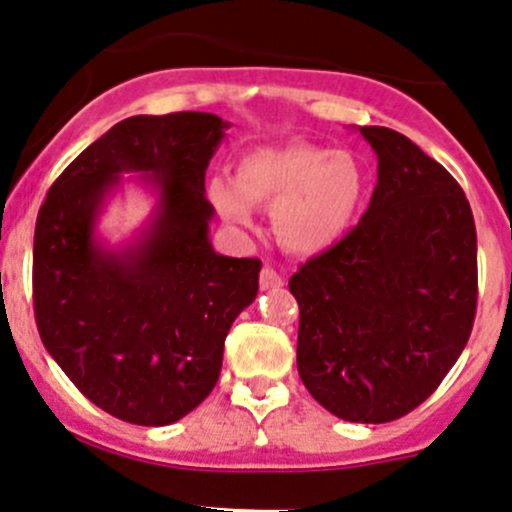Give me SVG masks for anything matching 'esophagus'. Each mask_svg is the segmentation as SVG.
Segmentation results:
<instances>
[{"instance_id": "esophagus-1", "label": "esophagus", "mask_w": 512, "mask_h": 512, "mask_svg": "<svg viewBox=\"0 0 512 512\" xmlns=\"http://www.w3.org/2000/svg\"><path fill=\"white\" fill-rule=\"evenodd\" d=\"M282 277H279V272L274 270L272 265H265L262 267V272H260V287L262 289H277V287H282Z\"/></svg>"}]
</instances>
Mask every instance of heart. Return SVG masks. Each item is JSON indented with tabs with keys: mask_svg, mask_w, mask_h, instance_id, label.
I'll list each match as a JSON object with an SVG mask.
<instances>
[{
	"mask_svg": "<svg viewBox=\"0 0 512 512\" xmlns=\"http://www.w3.org/2000/svg\"><path fill=\"white\" fill-rule=\"evenodd\" d=\"M365 174L351 152L309 142L242 154L235 179L215 176L208 198L225 223L250 228L252 206L272 208V228L287 250L311 255L336 245L358 215Z\"/></svg>",
	"mask_w": 512,
	"mask_h": 512,
	"instance_id": "1",
	"label": "heart"
}]
</instances>
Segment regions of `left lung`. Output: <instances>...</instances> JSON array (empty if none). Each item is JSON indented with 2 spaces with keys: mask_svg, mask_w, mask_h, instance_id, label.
<instances>
[{
  "mask_svg": "<svg viewBox=\"0 0 512 512\" xmlns=\"http://www.w3.org/2000/svg\"><path fill=\"white\" fill-rule=\"evenodd\" d=\"M378 186L360 223L289 279L297 368L346 422L405 417L437 390L471 336L476 225L454 176L387 127H360Z\"/></svg>",
  "mask_w": 512,
  "mask_h": 512,
  "instance_id": "8db88e82",
  "label": "left lung"
}]
</instances>
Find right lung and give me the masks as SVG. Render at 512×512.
I'll use <instances>...</instances> for the list:
<instances>
[{
  "instance_id": "1",
  "label": "right lung",
  "mask_w": 512,
  "mask_h": 512,
  "mask_svg": "<svg viewBox=\"0 0 512 512\" xmlns=\"http://www.w3.org/2000/svg\"><path fill=\"white\" fill-rule=\"evenodd\" d=\"M230 125L211 112L117 122L53 181L34 233L41 341L93 405L122 422L164 427L218 383L230 326L260 287L257 257L208 240L206 169ZM160 191L143 238L122 251L94 240L120 173Z\"/></svg>"
}]
</instances>
